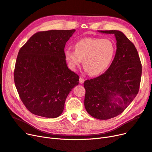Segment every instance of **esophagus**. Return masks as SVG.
<instances>
[{
	"instance_id": "obj_1",
	"label": "esophagus",
	"mask_w": 152,
	"mask_h": 152,
	"mask_svg": "<svg viewBox=\"0 0 152 152\" xmlns=\"http://www.w3.org/2000/svg\"><path fill=\"white\" fill-rule=\"evenodd\" d=\"M84 81H85V79H83V77H80V78L79 82H80V83H81V84H83V83H84Z\"/></svg>"
}]
</instances>
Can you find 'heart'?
<instances>
[{
	"label": "heart",
	"instance_id": "b5f03b06",
	"mask_svg": "<svg viewBox=\"0 0 152 152\" xmlns=\"http://www.w3.org/2000/svg\"><path fill=\"white\" fill-rule=\"evenodd\" d=\"M75 50L67 48L65 59L72 70H76L82 62L85 70L91 76H97L108 69L114 59L115 47L109 39L84 38L77 41Z\"/></svg>",
	"mask_w": 152,
	"mask_h": 152
}]
</instances>
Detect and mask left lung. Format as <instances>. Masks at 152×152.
Segmentation results:
<instances>
[{"mask_svg": "<svg viewBox=\"0 0 152 152\" xmlns=\"http://www.w3.org/2000/svg\"><path fill=\"white\" fill-rule=\"evenodd\" d=\"M114 34L115 57L104 74L84 82L85 107L94 118L106 120L119 115L138 94L142 67L134 44L118 30L99 31Z\"/></svg>", "mask_w": 152, "mask_h": 152, "instance_id": "obj_1", "label": "left lung"}]
</instances>
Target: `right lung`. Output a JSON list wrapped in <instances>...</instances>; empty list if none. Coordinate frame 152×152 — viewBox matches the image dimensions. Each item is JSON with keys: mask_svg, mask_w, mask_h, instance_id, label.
Segmentation results:
<instances>
[{"mask_svg": "<svg viewBox=\"0 0 152 152\" xmlns=\"http://www.w3.org/2000/svg\"><path fill=\"white\" fill-rule=\"evenodd\" d=\"M75 30L38 32L20 48L14 72L19 97L32 114L56 118L67 95L79 84V76L68 68L66 42Z\"/></svg>", "mask_w": 152, "mask_h": 152, "instance_id": "obj_1", "label": "right lung"}]
</instances>
